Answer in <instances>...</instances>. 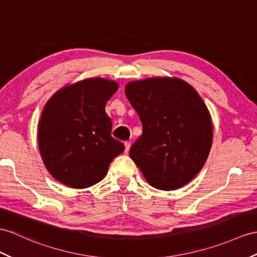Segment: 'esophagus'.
<instances>
[{"mask_svg": "<svg viewBox=\"0 0 257 257\" xmlns=\"http://www.w3.org/2000/svg\"><path fill=\"white\" fill-rule=\"evenodd\" d=\"M124 146H125L124 153H125V154H127V153H128V150H130V147H131V144H130V142H125V143H124Z\"/></svg>", "mask_w": 257, "mask_h": 257, "instance_id": "esophagus-1", "label": "esophagus"}]
</instances>
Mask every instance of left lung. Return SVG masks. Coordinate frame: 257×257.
Returning <instances> with one entry per match:
<instances>
[{
	"label": "left lung",
	"mask_w": 257,
	"mask_h": 257,
	"mask_svg": "<svg viewBox=\"0 0 257 257\" xmlns=\"http://www.w3.org/2000/svg\"><path fill=\"white\" fill-rule=\"evenodd\" d=\"M125 95L143 124L130 157L144 178L162 191L190 183L212 145L211 116L201 96L185 80L168 76L130 81Z\"/></svg>",
	"instance_id": "8db88e82"
}]
</instances>
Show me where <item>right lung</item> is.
I'll list each match as a JSON object with an SVG mask.
<instances>
[{"label":"right lung","instance_id":"obj_1","mask_svg":"<svg viewBox=\"0 0 257 257\" xmlns=\"http://www.w3.org/2000/svg\"><path fill=\"white\" fill-rule=\"evenodd\" d=\"M115 80L89 77L67 84L47 101L38 123V147L49 173L72 189L100 182L124 145L111 137L105 103Z\"/></svg>","mask_w":257,"mask_h":257}]
</instances>
